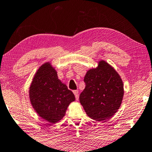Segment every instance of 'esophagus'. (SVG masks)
Instances as JSON below:
<instances>
[{"label": "esophagus", "mask_w": 152, "mask_h": 152, "mask_svg": "<svg viewBox=\"0 0 152 152\" xmlns=\"http://www.w3.org/2000/svg\"><path fill=\"white\" fill-rule=\"evenodd\" d=\"M73 92L74 94V95H75L76 99L78 100V98H79V91H78V90H74Z\"/></svg>", "instance_id": "obj_1"}]
</instances>
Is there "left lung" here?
Returning a JSON list of instances; mask_svg holds the SVG:
<instances>
[{
    "instance_id": "obj_1",
    "label": "left lung",
    "mask_w": 152,
    "mask_h": 152,
    "mask_svg": "<svg viewBox=\"0 0 152 152\" xmlns=\"http://www.w3.org/2000/svg\"><path fill=\"white\" fill-rule=\"evenodd\" d=\"M84 82L85 88L79 100L87 116L96 121L114 116L124 95L123 81L116 70L107 62L100 61L96 68L87 71Z\"/></svg>"
}]
</instances>
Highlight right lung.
Wrapping results in <instances>:
<instances>
[{
    "instance_id": "right-lung-1",
    "label": "right lung",
    "mask_w": 152,
    "mask_h": 152,
    "mask_svg": "<svg viewBox=\"0 0 152 152\" xmlns=\"http://www.w3.org/2000/svg\"><path fill=\"white\" fill-rule=\"evenodd\" d=\"M29 93L36 112L51 123L61 121L69 104L75 100L73 92L59 80L50 63H44L36 72Z\"/></svg>"
}]
</instances>
